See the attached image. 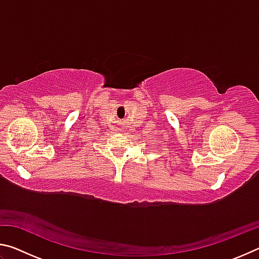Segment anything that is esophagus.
Instances as JSON below:
<instances>
[{
    "mask_svg": "<svg viewBox=\"0 0 259 259\" xmlns=\"http://www.w3.org/2000/svg\"><path fill=\"white\" fill-rule=\"evenodd\" d=\"M119 124L120 126H126V122L124 120H122V121H119Z\"/></svg>",
    "mask_w": 259,
    "mask_h": 259,
    "instance_id": "obj_1",
    "label": "esophagus"
}]
</instances>
